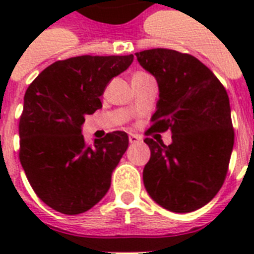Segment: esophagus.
I'll return each mask as SVG.
<instances>
[{
  "mask_svg": "<svg viewBox=\"0 0 254 254\" xmlns=\"http://www.w3.org/2000/svg\"><path fill=\"white\" fill-rule=\"evenodd\" d=\"M142 141V137L138 134H133V133H130L129 134V142L130 143H138Z\"/></svg>",
  "mask_w": 254,
  "mask_h": 254,
  "instance_id": "34e87169",
  "label": "esophagus"
}]
</instances>
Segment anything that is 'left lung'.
Returning a JSON list of instances; mask_svg holds the SVG:
<instances>
[{"label": "left lung", "instance_id": "obj_1", "mask_svg": "<svg viewBox=\"0 0 254 254\" xmlns=\"http://www.w3.org/2000/svg\"><path fill=\"white\" fill-rule=\"evenodd\" d=\"M135 57L159 88L153 125L145 134L173 133L169 146L145 138L151 155L143 185L163 208L192 212L212 200L228 173L235 142L229 97L212 71L190 54L151 49Z\"/></svg>", "mask_w": 254, "mask_h": 254}]
</instances>
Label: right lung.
Listing matches in <instances>:
<instances>
[{"label": "right lung", "mask_w": 254, "mask_h": 254, "mask_svg": "<svg viewBox=\"0 0 254 254\" xmlns=\"http://www.w3.org/2000/svg\"><path fill=\"white\" fill-rule=\"evenodd\" d=\"M133 55L75 57L42 71L25 93L19 119V161L34 192L58 212L77 215L97 204L127 151L125 131L85 142V116L103 107L108 83Z\"/></svg>", "instance_id": "obj_1"}]
</instances>
